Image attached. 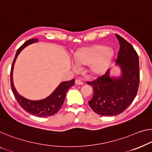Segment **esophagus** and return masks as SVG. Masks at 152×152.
I'll list each match as a JSON object with an SVG mask.
<instances>
[{
	"label": "esophagus",
	"mask_w": 152,
	"mask_h": 152,
	"mask_svg": "<svg viewBox=\"0 0 152 152\" xmlns=\"http://www.w3.org/2000/svg\"><path fill=\"white\" fill-rule=\"evenodd\" d=\"M75 83L76 84V85H83V83L80 80V79H76V80H75Z\"/></svg>",
	"instance_id": "34e87169"
}]
</instances>
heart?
I'll use <instances>...</instances> for the list:
<instances>
[{"label":"heart","instance_id":"obj_1","mask_svg":"<svg viewBox=\"0 0 152 152\" xmlns=\"http://www.w3.org/2000/svg\"><path fill=\"white\" fill-rule=\"evenodd\" d=\"M113 48L100 44L79 48L74 53L72 60L78 67L89 66V72L94 76L104 74L114 58Z\"/></svg>","mask_w":152,"mask_h":152}]
</instances>
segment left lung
I'll use <instances>...</instances> for the list:
<instances>
[{"label":"left lung","instance_id":"1","mask_svg":"<svg viewBox=\"0 0 152 152\" xmlns=\"http://www.w3.org/2000/svg\"><path fill=\"white\" fill-rule=\"evenodd\" d=\"M120 45L116 65L119 76H110L108 69L104 75L88 82L94 89L89 104L95 113L104 116H115L124 112L134 100L139 85V56L130 43L119 35Z\"/></svg>","mask_w":152,"mask_h":152}]
</instances>
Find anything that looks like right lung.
<instances>
[{
    "instance_id": "add662e5",
    "label": "right lung",
    "mask_w": 152,
    "mask_h": 152,
    "mask_svg": "<svg viewBox=\"0 0 152 152\" xmlns=\"http://www.w3.org/2000/svg\"><path fill=\"white\" fill-rule=\"evenodd\" d=\"M37 42L38 39H36V38H35V39H31L26 41L23 45H22V46L18 48L11 69V87L15 99H16L18 102L19 103V104L20 106H21L22 108H23L26 111L28 112L29 113H31V114H32L33 115H35V116L46 117L51 116V115L55 114V113L62 107L67 90H68L72 86L74 85L75 80H74V79H72V80L69 81H65V82L61 83L60 85L54 91L53 94L50 95V96L48 97H47L46 98L40 99V100H31V99L24 98L23 96H20V95L18 94L17 90L15 89L14 85H13V67H14L15 60H16L18 54L20 53V52H21L24 48L28 46V45Z\"/></svg>"
}]
</instances>
